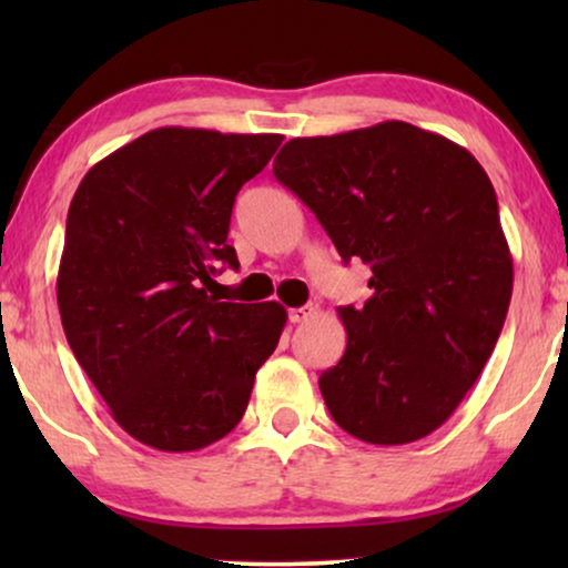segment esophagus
<instances>
[{
  "instance_id": "1",
  "label": "esophagus",
  "mask_w": 568,
  "mask_h": 568,
  "mask_svg": "<svg viewBox=\"0 0 568 568\" xmlns=\"http://www.w3.org/2000/svg\"><path fill=\"white\" fill-rule=\"evenodd\" d=\"M313 313H315V307H313V305H305V307H292V310H290V321H292V323H305L307 317H313Z\"/></svg>"
}]
</instances>
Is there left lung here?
<instances>
[{
	"label": "left lung",
	"instance_id": "8db88e82",
	"mask_svg": "<svg viewBox=\"0 0 568 568\" xmlns=\"http://www.w3.org/2000/svg\"><path fill=\"white\" fill-rule=\"evenodd\" d=\"M274 175L341 258L372 268V297L338 307L346 352L317 379L333 422L369 445L439 429L484 372L515 282L486 170L434 131L383 121L292 139Z\"/></svg>",
	"mask_w": 568,
	"mask_h": 568
}]
</instances>
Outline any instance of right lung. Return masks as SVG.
<instances>
[{"label": "right lung", "mask_w": 568, "mask_h": 568, "mask_svg": "<svg viewBox=\"0 0 568 568\" xmlns=\"http://www.w3.org/2000/svg\"><path fill=\"white\" fill-rule=\"evenodd\" d=\"M282 134L162 126L88 170L67 214L57 300L67 341L115 424L146 447L193 453L243 418L286 325L278 302L209 294L232 204Z\"/></svg>", "instance_id": "add662e5"}]
</instances>
